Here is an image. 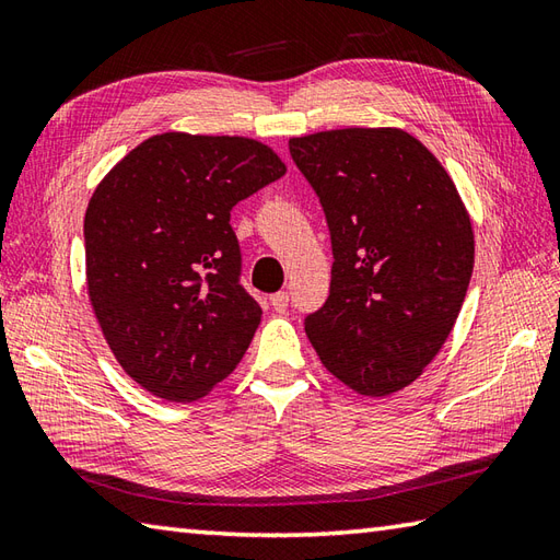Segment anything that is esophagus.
I'll return each mask as SVG.
<instances>
[{
	"instance_id": "obj_1",
	"label": "esophagus",
	"mask_w": 560,
	"mask_h": 560,
	"mask_svg": "<svg viewBox=\"0 0 560 560\" xmlns=\"http://www.w3.org/2000/svg\"><path fill=\"white\" fill-rule=\"evenodd\" d=\"M271 307L277 313H287L289 311V293L287 291H279L271 295Z\"/></svg>"
}]
</instances>
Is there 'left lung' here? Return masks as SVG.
Masks as SVG:
<instances>
[{
  "label": "left lung",
  "instance_id": "1",
  "mask_svg": "<svg viewBox=\"0 0 560 560\" xmlns=\"http://www.w3.org/2000/svg\"><path fill=\"white\" fill-rule=\"evenodd\" d=\"M325 209L329 299L305 317L327 371L363 397L411 385L457 323L474 231L455 183L397 127L329 129L289 141Z\"/></svg>",
  "mask_w": 560,
  "mask_h": 560
}]
</instances>
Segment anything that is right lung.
I'll list each match as a JSON object with an SVG mask.
<instances>
[{"label": "right lung", "instance_id": "obj_1", "mask_svg": "<svg viewBox=\"0 0 560 560\" xmlns=\"http://www.w3.org/2000/svg\"><path fill=\"white\" fill-rule=\"evenodd\" d=\"M283 173L261 141L165 132L93 192L89 299L117 363L151 395L195 401L241 363L261 307L241 287L231 209Z\"/></svg>", "mask_w": 560, "mask_h": 560}]
</instances>
